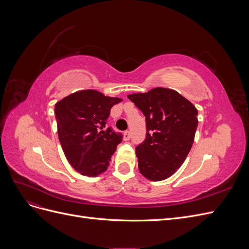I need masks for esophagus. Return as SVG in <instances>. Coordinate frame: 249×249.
<instances>
[{
	"label": "esophagus",
	"instance_id": "34e87169",
	"mask_svg": "<svg viewBox=\"0 0 249 249\" xmlns=\"http://www.w3.org/2000/svg\"><path fill=\"white\" fill-rule=\"evenodd\" d=\"M130 138H131V132L130 131H125L124 133V139L125 141H127V140H130Z\"/></svg>",
	"mask_w": 249,
	"mask_h": 249
}]
</instances>
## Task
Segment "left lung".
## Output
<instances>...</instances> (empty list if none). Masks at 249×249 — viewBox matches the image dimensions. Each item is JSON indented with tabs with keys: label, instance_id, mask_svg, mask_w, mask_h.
<instances>
[{
	"label": "left lung",
	"instance_id": "obj_1",
	"mask_svg": "<svg viewBox=\"0 0 249 249\" xmlns=\"http://www.w3.org/2000/svg\"><path fill=\"white\" fill-rule=\"evenodd\" d=\"M145 116L146 138L136 147L141 175L154 182L171 177L192 147L197 109L176 90L157 87L127 95Z\"/></svg>",
	"mask_w": 249,
	"mask_h": 249
}]
</instances>
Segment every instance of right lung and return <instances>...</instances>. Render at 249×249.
Wrapping results in <instances>:
<instances>
[{
	"mask_svg": "<svg viewBox=\"0 0 249 249\" xmlns=\"http://www.w3.org/2000/svg\"><path fill=\"white\" fill-rule=\"evenodd\" d=\"M119 97L93 89L81 90L55 105L58 137L71 167L82 176L97 177L107 170L123 135L107 129V119Z\"/></svg>",
	"mask_w": 249,
	"mask_h": 249,
	"instance_id": "right-lung-1",
	"label": "right lung"
}]
</instances>
